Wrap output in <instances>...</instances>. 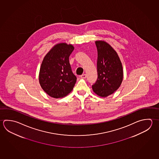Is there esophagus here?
I'll list each match as a JSON object with an SVG mask.
<instances>
[{
    "label": "esophagus",
    "instance_id": "esophagus-1",
    "mask_svg": "<svg viewBox=\"0 0 159 159\" xmlns=\"http://www.w3.org/2000/svg\"><path fill=\"white\" fill-rule=\"evenodd\" d=\"M87 75L86 74H83V75H81V78H86Z\"/></svg>",
    "mask_w": 159,
    "mask_h": 159
}]
</instances>
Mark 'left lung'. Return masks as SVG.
Returning a JSON list of instances; mask_svg holds the SVG:
<instances>
[{
	"label": "left lung",
	"mask_w": 159,
	"mask_h": 159,
	"mask_svg": "<svg viewBox=\"0 0 159 159\" xmlns=\"http://www.w3.org/2000/svg\"><path fill=\"white\" fill-rule=\"evenodd\" d=\"M98 50V79L93 91L101 97H107L114 93L120 86L123 70L118 55L109 43L104 41H96Z\"/></svg>",
	"instance_id": "1"
}]
</instances>
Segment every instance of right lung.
<instances>
[{"mask_svg":"<svg viewBox=\"0 0 159 159\" xmlns=\"http://www.w3.org/2000/svg\"><path fill=\"white\" fill-rule=\"evenodd\" d=\"M74 50L71 44L58 43L43 58L39 72L41 88L50 96L61 98L72 91L77 77L72 71L69 57Z\"/></svg>","mask_w":159,"mask_h":159,"instance_id":"add662e5","label":"right lung"}]
</instances>
